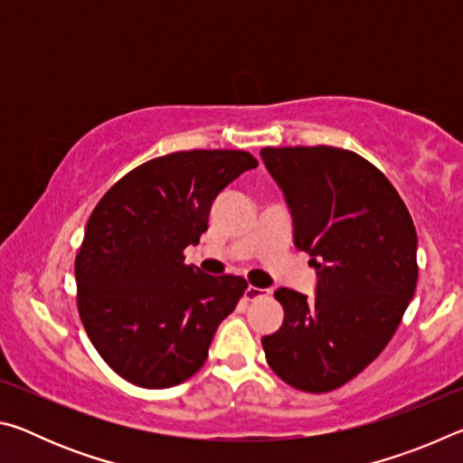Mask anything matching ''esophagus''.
<instances>
[{
	"instance_id": "obj_1",
	"label": "esophagus",
	"mask_w": 463,
	"mask_h": 463,
	"mask_svg": "<svg viewBox=\"0 0 463 463\" xmlns=\"http://www.w3.org/2000/svg\"><path fill=\"white\" fill-rule=\"evenodd\" d=\"M268 296V289H263V288H257V286H249L247 289H245V298L249 302H255V300H260V298H265Z\"/></svg>"
}]
</instances>
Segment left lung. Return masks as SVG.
I'll return each mask as SVG.
<instances>
[{
    "mask_svg": "<svg viewBox=\"0 0 463 463\" xmlns=\"http://www.w3.org/2000/svg\"><path fill=\"white\" fill-rule=\"evenodd\" d=\"M265 167L294 218V245L318 271L317 298L273 296L284 323L261 339L278 378L331 392L382 354L417 288V231L382 171L339 146H265Z\"/></svg>",
    "mask_w": 463,
    "mask_h": 463,
    "instance_id": "8db88e82",
    "label": "left lung"
}]
</instances>
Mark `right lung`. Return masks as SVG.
I'll list each match as a JSON object with an SVG mask.
<instances>
[{"label":"right lung","instance_id":"obj_1","mask_svg":"<svg viewBox=\"0 0 463 463\" xmlns=\"http://www.w3.org/2000/svg\"><path fill=\"white\" fill-rule=\"evenodd\" d=\"M247 151L192 148L143 163L101 195L75 257L77 310L93 347L140 388H171L200 370L216 326L247 289L241 276H206L184 249L208 231L213 202Z\"/></svg>","mask_w":463,"mask_h":463}]
</instances>
